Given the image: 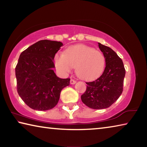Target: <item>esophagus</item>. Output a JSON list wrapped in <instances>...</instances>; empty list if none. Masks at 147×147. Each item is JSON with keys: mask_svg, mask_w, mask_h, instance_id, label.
Wrapping results in <instances>:
<instances>
[{"mask_svg": "<svg viewBox=\"0 0 147 147\" xmlns=\"http://www.w3.org/2000/svg\"><path fill=\"white\" fill-rule=\"evenodd\" d=\"M76 80H73V79H71V80H70L71 84H76Z\"/></svg>", "mask_w": 147, "mask_h": 147, "instance_id": "obj_1", "label": "esophagus"}]
</instances>
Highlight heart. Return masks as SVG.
<instances>
[{
    "mask_svg": "<svg viewBox=\"0 0 147 147\" xmlns=\"http://www.w3.org/2000/svg\"><path fill=\"white\" fill-rule=\"evenodd\" d=\"M105 65L102 53L86 45H76L69 47L64 54L55 56V65L59 72L67 74L76 67L78 77L90 80L100 75Z\"/></svg>",
    "mask_w": 147,
    "mask_h": 147,
    "instance_id": "heart-1",
    "label": "heart"
}]
</instances>
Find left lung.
I'll return each instance as SVG.
<instances>
[{"mask_svg":"<svg viewBox=\"0 0 147 147\" xmlns=\"http://www.w3.org/2000/svg\"><path fill=\"white\" fill-rule=\"evenodd\" d=\"M106 60V67L95 80L86 82L87 88L82 101L89 108L100 109L109 108L123 93L125 69L123 62L115 51L98 43Z\"/></svg>","mask_w":147,"mask_h":147,"instance_id":"8db88e82","label":"left lung"}]
</instances>
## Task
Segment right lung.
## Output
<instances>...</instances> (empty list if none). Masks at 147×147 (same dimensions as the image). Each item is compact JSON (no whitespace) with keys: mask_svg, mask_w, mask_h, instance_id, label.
Here are the masks:
<instances>
[{"mask_svg":"<svg viewBox=\"0 0 147 147\" xmlns=\"http://www.w3.org/2000/svg\"><path fill=\"white\" fill-rule=\"evenodd\" d=\"M63 43L41 40L22 52L16 67L17 90L30 108L39 111L53 109L62 89L70 79L59 78L53 71L54 58Z\"/></svg>","mask_w":147,"mask_h":147,"instance_id":"right-lung-1","label":"right lung"}]
</instances>
